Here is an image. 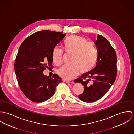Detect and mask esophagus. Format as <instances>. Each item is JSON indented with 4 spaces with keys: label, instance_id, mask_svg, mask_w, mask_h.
I'll return each mask as SVG.
<instances>
[{
    "label": "esophagus",
    "instance_id": "obj_1",
    "mask_svg": "<svg viewBox=\"0 0 134 134\" xmlns=\"http://www.w3.org/2000/svg\"><path fill=\"white\" fill-rule=\"evenodd\" d=\"M63 81L64 82H66V83H70V82L69 81H67V80H63Z\"/></svg>",
    "mask_w": 134,
    "mask_h": 134
}]
</instances>
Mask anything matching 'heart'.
<instances>
[{
  "instance_id": "obj_1",
  "label": "heart",
  "mask_w": 134,
  "mask_h": 134,
  "mask_svg": "<svg viewBox=\"0 0 134 134\" xmlns=\"http://www.w3.org/2000/svg\"><path fill=\"white\" fill-rule=\"evenodd\" d=\"M65 52L72 53L71 65H65L58 70L59 76L66 80H70L76 76L80 71L84 73L89 71L96 64L98 52L94 43L82 36L71 35L63 43ZM63 51L57 47L52 52V60L56 65L62 62Z\"/></svg>"
}]
</instances>
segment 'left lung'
<instances>
[{
    "label": "left lung",
    "instance_id": "8db88e82",
    "mask_svg": "<svg viewBox=\"0 0 134 134\" xmlns=\"http://www.w3.org/2000/svg\"><path fill=\"white\" fill-rule=\"evenodd\" d=\"M94 42L98 52L96 67L74 81L84 86V92L78 97L88 103L96 101L104 96L115 81L117 73L116 53L109 42L98 35Z\"/></svg>",
    "mask_w": 134,
    "mask_h": 134
}]
</instances>
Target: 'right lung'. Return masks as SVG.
<instances>
[{"instance_id":"add662e5","label":"right lung","mask_w":134,"mask_h":134,"mask_svg":"<svg viewBox=\"0 0 134 134\" xmlns=\"http://www.w3.org/2000/svg\"><path fill=\"white\" fill-rule=\"evenodd\" d=\"M62 32L43 30L32 34L20 45L16 58L14 69L19 87L30 100L44 102L53 96L62 82L57 74L45 75L46 68L52 67V52L64 38Z\"/></svg>"}]
</instances>
